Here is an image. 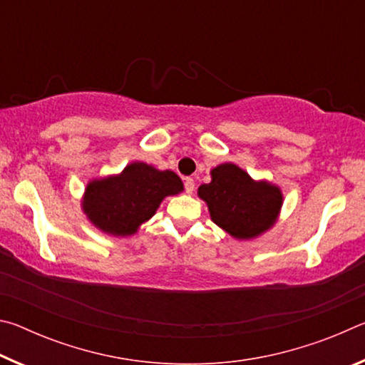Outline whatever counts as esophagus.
<instances>
[{
	"label": "esophagus",
	"instance_id": "esophagus-1",
	"mask_svg": "<svg viewBox=\"0 0 365 365\" xmlns=\"http://www.w3.org/2000/svg\"><path fill=\"white\" fill-rule=\"evenodd\" d=\"M185 190H187V193L191 195L195 191V180L193 178H185Z\"/></svg>",
	"mask_w": 365,
	"mask_h": 365
}]
</instances>
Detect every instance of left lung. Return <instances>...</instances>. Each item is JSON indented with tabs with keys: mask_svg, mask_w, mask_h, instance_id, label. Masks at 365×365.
I'll use <instances>...</instances> for the list:
<instances>
[{
	"mask_svg": "<svg viewBox=\"0 0 365 365\" xmlns=\"http://www.w3.org/2000/svg\"><path fill=\"white\" fill-rule=\"evenodd\" d=\"M215 225L238 242L261 237L277 224L283 206L279 185L255 180L233 163L211 169V182L197 188Z\"/></svg>",
	"mask_w": 365,
	"mask_h": 365,
	"instance_id": "obj_1",
	"label": "left lung"
}]
</instances>
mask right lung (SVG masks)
<instances>
[{"label":"right lung","mask_w":365,"mask_h":365,"mask_svg":"<svg viewBox=\"0 0 365 365\" xmlns=\"http://www.w3.org/2000/svg\"><path fill=\"white\" fill-rule=\"evenodd\" d=\"M182 191L175 172L135 160L119 174L91 178L82 196V211L98 230L125 238L138 233L165 197Z\"/></svg>","instance_id":"right-lung-1"}]
</instances>
